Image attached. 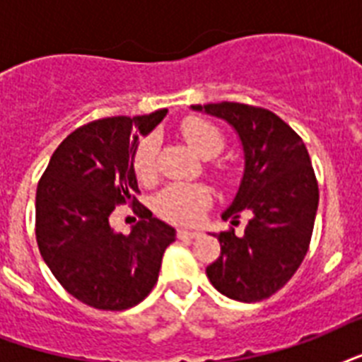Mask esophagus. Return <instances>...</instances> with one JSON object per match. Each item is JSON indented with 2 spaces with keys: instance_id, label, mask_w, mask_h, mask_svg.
Instances as JSON below:
<instances>
[{
  "instance_id": "obj_1",
  "label": "esophagus",
  "mask_w": 362,
  "mask_h": 362,
  "mask_svg": "<svg viewBox=\"0 0 362 362\" xmlns=\"http://www.w3.org/2000/svg\"><path fill=\"white\" fill-rule=\"evenodd\" d=\"M201 233L199 231H187V229H178V238H197Z\"/></svg>"
}]
</instances>
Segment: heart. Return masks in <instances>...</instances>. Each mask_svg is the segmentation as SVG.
Here are the masks:
<instances>
[{"label": "heart", "mask_w": 362, "mask_h": 362, "mask_svg": "<svg viewBox=\"0 0 362 362\" xmlns=\"http://www.w3.org/2000/svg\"><path fill=\"white\" fill-rule=\"evenodd\" d=\"M182 135L201 158L210 159L223 150L226 139L214 124L203 118H187L182 124ZM158 141L148 136L136 146L135 173L141 182H150L156 176ZM212 195L204 184H170L156 199V210L165 220L180 226H193L204 216Z\"/></svg>", "instance_id": "b5f03b06"}]
</instances>
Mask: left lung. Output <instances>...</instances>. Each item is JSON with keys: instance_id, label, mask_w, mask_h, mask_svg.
I'll return each mask as SVG.
<instances>
[{"instance_id": "left-lung-1", "label": "left lung", "mask_w": 362, "mask_h": 362, "mask_svg": "<svg viewBox=\"0 0 362 362\" xmlns=\"http://www.w3.org/2000/svg\"><path fill=\"white\" fill-rule=\"evenodd\" d=\"M192 110L231 125L242 148L240 182L221 220L244 235L218 233L221 253L206 267L210 284L226 297L257 303L289 281L308 252L320 192L303 139L267 109L242 103L192 105Z\"/></svg>"}]
</instances>
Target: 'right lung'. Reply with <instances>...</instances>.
Segmentation results:
<instances>
[{"instance_id":"obj_1","label":"right lung","mask_w":362,"mask_h":362,"mask_svg":"<svg viewBox=\"0 0 362 362\" xmlns=\"http://www.w3.org/2000/svg\"><path fill=\"white\" fill-rule=\"evenodd\" d=\"M167 109L82 125L65 139L35 195L37 246L69 295L98 310H127L152 291L175 227L139 206L129 235L110 227L116 204L136 203L135 152Z\"/></svg>"}]
</instances>
